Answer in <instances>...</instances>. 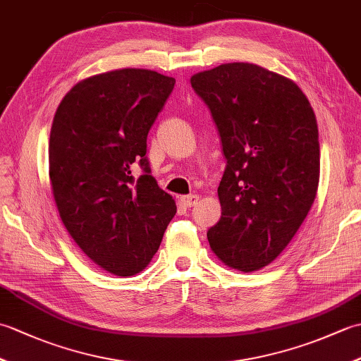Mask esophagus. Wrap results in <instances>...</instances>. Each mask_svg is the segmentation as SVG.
<instances>
[{
	"label": "esophagus",
	"instance_id": "esophagus-1",
	"mask_svg": "<svg viewBox=\"0 0 361 361\" xmlns=\"http://www.w3.org/2000/svg\"><path fill=\"white\" fill-rule=\"evenodd\" d=\"M198 202V195H183L180 197V203L185 206V208H192Z\"/></svg>",
	"mask_w": 361,
	"mask_h": 361
}]
</instances>
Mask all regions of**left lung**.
<instances>
[{"label":"left lung","instance_id":"8db88e82","mask_svg":"<svg viewBox=\"0 0 361 361\" xmlns=\"http://www.w3.org/2000/svg\"><path fill=\"white\" fill-rule=\"evenodd\" d=\"M211 110L226 167L212 251L228 267L271 264L302 225L319 181L318 126L293 80L252 63H224L190 78Z\"/></svg>","mask_w":361,"mask_h":361}]
</instances>
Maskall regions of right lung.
<instances>
[{
  "instance_id": "right-lung-1",
  "label": "right lung",
  "mask_w": 361,
  "mask_h": 361,
  "mask_svg": "<svg viewBox=\"0 0 361 361\" xmlns=\"http://www.w3.org/2000/svg\"><path fill=\"white\" fill-rule=\"evenodd\" d=\"M173 78L124 68L93 75L62 99L49 136V180L68 233L104 270H144L176 212L150 175L147 135ZM137 164L143 175L134 178Z\"/></svg>"
}]
</instances>
